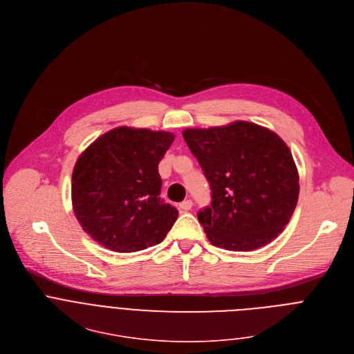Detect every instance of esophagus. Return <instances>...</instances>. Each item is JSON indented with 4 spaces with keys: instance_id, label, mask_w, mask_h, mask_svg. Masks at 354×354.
Returning a JSON list of instances; mask_svg holds the SVG:
<instances>
[{
    "instance_id": "obj_1",
    "label": "esophagus",
    "mask_w": 354,
    "mask_h": 354,
    "mask_svg": "<svg viewBox=\"0 0 354 354\" xmlns=\"http://www.w3.org/2000/svg\"><path fill=\"white\" fill-rule=\"evenodd\" d=\"M192 207H193L192 200H185L183 203H180V208H182L183 211H190V209H192Z\"/></svg>"
}]
</instances>
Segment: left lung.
Wrapping results in <instances>:
<instances>
[{
    "label": "left lung",
    "instance_id": "left-lung-1",
    "mask_svg": "<svg viewBox=\"0 0 354 354\" xmlns=\"http://www.w3.org/2000/svg\"><path fill=\"white\" fill-rule=\"evenodd\" d=\"M182 135L211 186V207L197 215L211 245L252 252L274 241L292 218L300 189L286 143L246 121Z\"/></svg>",
    "mask_w": 354,
    "mask_h": 354
}]
</instances>
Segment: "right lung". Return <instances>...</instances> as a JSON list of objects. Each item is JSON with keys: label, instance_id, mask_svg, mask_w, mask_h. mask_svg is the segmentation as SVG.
<instances>
[{"label": "right lung", "instance_id": "add662e5", "mask_svg": "<svg viewBox=\"0 0 354 354\" xmlns=\"http://www.w3.org/2000/svg\"><path fill=\"white\" fill-rule=\"evenodd\" d=\"M175 135L115 128L95 139L72 172V207L83 230L116 253H133L164 241L178 209L158 196V164Z\"/></svg>", "mask_w": 354, "mask_h": 354}]
</instances>
